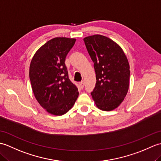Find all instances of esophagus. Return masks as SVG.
I'll use <instances>...</instances> for the list:
<instances>
[{"mask_svg":"<svg viewBox=\"0 0 161 161\" xmlns=\"http://www.w3.org/2000/svg\"><path fill=\"white\" fill-rule=\"evenodd\" d=\"M80 86L83 88L84 87V85H85V82H84V80H83V81H81V82L80 83Z\"/></svg>","mask_w":161,"mask_h":161,"instance_id":"esophagus-1","label":"esophagus"}]
</instances>
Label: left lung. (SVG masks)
<instances>
[{
    "label": "left lung",
    "mask_w": 161,
    "mask_h": 161,
    "mask_svg": "<svg viewBox=\"0 0 161 161\" xmlns=\"http://www.w3.org/2000/svg\"><path fill=\"white\" fill-rule=\"evenodd\" d=\"M84 42L96 75L92 97L98 108L114 110L128 92L130 70L127 58L120 46L107 36H89L85 37Z\"/></svg>",
    "instance_id": "left-lung-1"
}]
</instances>
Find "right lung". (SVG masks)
<instances>
[{
    "label": "right lung",
    "instance_id": "1",
    "mask_svg": "<svg viewBox=\"0 0 161 161\" xmlns=\"http://www.w3.org/2000/svg\"><path fill=\"white\" fill-rule=\"evenodd\" d=\"M75 39L56 37L36 51L30 66V80L39 104L54 115H62L73 107L79 92L68 77L65 60Z\"/></svg>",
    "mask_w": 161,
    "mask_h": 161
}]
</instances>
